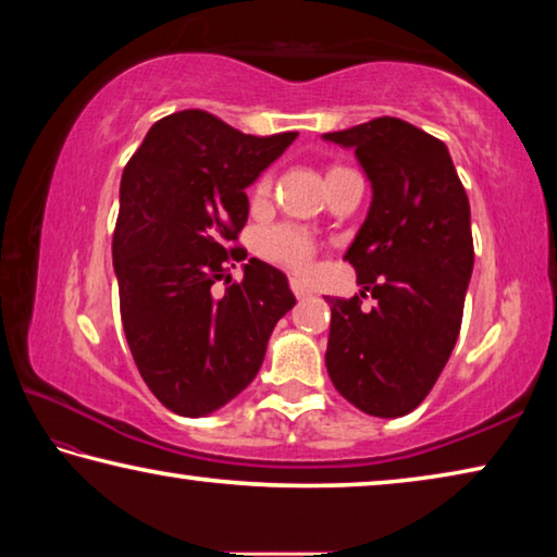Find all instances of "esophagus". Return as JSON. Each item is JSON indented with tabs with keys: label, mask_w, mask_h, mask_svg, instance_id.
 Returning a JSON list of instances; mask_svg holds the SVG:
<instances>
[{
	"label": "esophagus",
	"mask_w": 557,
	"mask_h": 557,
	"mask_svg": "<svg viewBox=\"0 0 557 557\" xmlns=\"http://www.w3.org/2000/svg\"><path fill=\"white\" fill-rule=\"evenodd\" d=\"M289 287H293V293H295V297L297 299H305V297H310L314 289H312V285H307L305 280H299V277H293L289 280Z\"/></svg>",
	"instance_id": "obj_1"
}]
</instances>
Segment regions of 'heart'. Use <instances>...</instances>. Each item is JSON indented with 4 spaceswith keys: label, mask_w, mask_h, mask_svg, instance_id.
<instances>
[{
    "label": "heart",
    "mask_w": 557,
    "mask_h": 557,
    "mask_svg": "<svg viewBox=\"0 0 557 557\" xmlns=\"http://www.w3.org/2000/svg\"><path fill=\"white\" fill-rule=\"evenodd\" d=\"M344 171V168H332L330 173H337ZM272 190V175L264 173L262 178L255 183V198L262 200L268 198ZM262 252L268 255V258L277 260V262H285L289 268H307V264L312 262L314 258V245L310 237H307L302 231H297V227H289V225H280V227H272L262 235L260 240Z\"/></svg>",
    "instance_id": "1"
}]
</instances>
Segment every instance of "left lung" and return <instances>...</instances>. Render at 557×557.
I'll use <instances>...</instances> for the list:
<instances>
[{
	"label": "left lung",
	"instance_id": "left-lung-1",
	"mask_svg": "<svg viewBox=\"0 0 557 557\" xmlns=\"http://www.w3.org/2000/svg\"><path fill=\"white\" fill-rule=\"evenodd\" d=\"M351 148L372 183V206L347 260L364 293L326 297V372L344 399L396 419L426 399L461 330L473 272L471 208L444 140L382 116L324 134Z\"/></svg>",
	"mask_w": 557,
	"mask_h": 557
}]
</instances>
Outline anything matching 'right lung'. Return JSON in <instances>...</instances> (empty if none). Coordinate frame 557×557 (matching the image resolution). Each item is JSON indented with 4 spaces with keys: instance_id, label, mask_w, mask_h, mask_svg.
Instances as JSON below:
<instances>
[{
    "instance_id": "add662e5",
    "label": "right lung",
    "mask_w": 557,
    "mask_h": 557,
    "mask_svg": "<svg viewBox=\"0 0 557 557\" xmlns=\"http://www.w3.org/2000/svg\"><path fill=\"white\" fill-rule=\"evenodd\" d=\"M297 138L247 136L208 111L153 123L121 175L113 270L121 322L148 389L181 417H208L258 376L280 317L295 307L287 277L245 255V188Z\"/></svg>"
}]
</instances>
